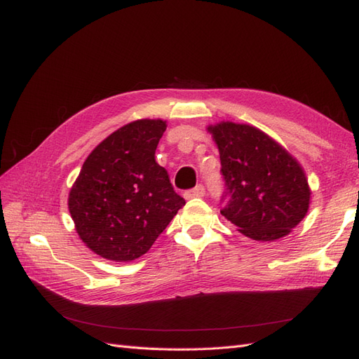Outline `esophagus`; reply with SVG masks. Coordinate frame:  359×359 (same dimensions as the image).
Masks as SVG:
<instances>
[{
  "label": "esophagus",
  "instance_id": "esophagus-1",
  "mask_svg": "<svg viewBox=\"0 0 359 359\" xmlns=\"http://www.w3.org/2000/svg\"><path fill=\"white\" fill-rule=\"evenodd\" d=\"M202 196H205V187L202 186V184H199V186H196V187L189 190V191L186 193V198H187V199H191V198H202Z\"/></svg>",
  "mask_w": 359,
  "mask_h": 359
}]
</instances>
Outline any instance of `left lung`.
<instances>
[{
  "label": "left lung",
  "mask_w": 359,
  "mask_h": 359,
  "mask_svg": "<svg viewBox=\"0 0 359 359\" xmlns=\"http://www.w3.org/2000/svg\"><path fill=\"white\" fill-rule=\"evenodd\" d=\"M220 153L226 191L220 211L236 231L257 243H274L306 217L311 190L287 149L253 126H208Z\"/></svg>",
  "instance_id": "8db88e82"
}]
</instances>
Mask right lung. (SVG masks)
I'll list each match as a JSON object with an SVG mask.
<instances>
[{
	"label": "right lung",
	"mask_w": 359,
	"mask_h": 359,
	"mask_svg": "<svg viewBox=\"0 0 359 359\" xmlns=\"http://www.w3.org/2000/svg\"><path fill=\"white\" fill-rule=\"evenodd\" d=\"M163 119L118 128L83 161L69 193V211L82 243L115 262L145 255L186 201L156 161Z\"/></svg>",
	"instance_id": "obj_1"
}]
</instances>
